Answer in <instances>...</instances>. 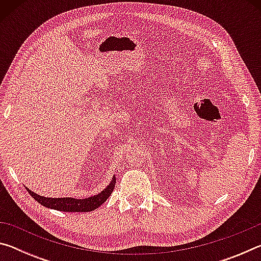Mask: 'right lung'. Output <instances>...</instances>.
Wrapping results in <instances>:
<instances>
[{
  "mask_svg": "<svg viewBox=\"0 0 261 261\" xmlns=\"http://www.w3.org/2000/svg\"><path fill=\"white\" fill-rule=\"evenodd\" d=\"M115 183H116V177H113L112 182L103 191L96 194V196H92L90 198H85V199H76V198H46L39 194L31 191L28 188L29 193L32 196L39 204L42 206L48 207V208L61 211V212H91L98 208L103 202L108 199L110 194H112L113 190L115 188Z\"/></svg>",
  "mask_w": 261,
  "mask_h": 261,
  "instance_id": "1",
  "label": "right lung"
}]
</instances>
